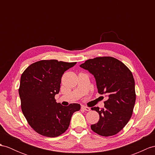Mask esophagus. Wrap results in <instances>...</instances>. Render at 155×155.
<instances>
[{"mask_svg":"<svg viewBox=\"0 0 155 155\" xmlns=\"http://www.w3.org/2000/svg\"><path fill=\"white\" fill-rule=\"evenodd\" d=\"M81 109H83V110H85V111H89L91 110V108L89 107H85V106H82L81 107Z\"/></svg>","mask_w":155,"mask_h":155,"instance_id":"esophagus-1","label":"esophagus"}]
</instances>
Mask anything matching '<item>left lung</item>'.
Here are the masks:
<instances>
[{
    "label": "left lung",
    "instance_id": "1",
    "mask_svg": "<svg viewBox=\"0 0 155 155\" xmlns=\"http://www.w3.org/2000/svg\"><path fill=\"white\" fill-rule=\"evenodd\" d=\"M80 67L94 75L98 93L108 97L104 108H91L100 118L91 128L101 136L116 135L125 127L133 113L136 99L133 74L124 63L111 56L89 59Z\"/></svg>",
    "mask_w": 155,
    "mask_h": 155
}]
</instances>
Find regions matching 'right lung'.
Instances as JSON below:
<instances>
[{
	"instance_id": "right-lung-1",
	"label": "right lung",
	"mask_w": 155,
	"mask_h": 155,
	"mask_svg": "<svg viewBox=\"0 0 155 155\" xmlns=\"http://www.w3.org/2000/svg\"><path fill=\"white\" fill-rule=\"evenodd\" d=\"M76 62L43 60L31 64L21 75L19 95L22 112L37 133L58 137L68 130L71 116L80 110V104L68 107L54 99L60 91L63 74Z\"/></svg>"
}]
</instances>
